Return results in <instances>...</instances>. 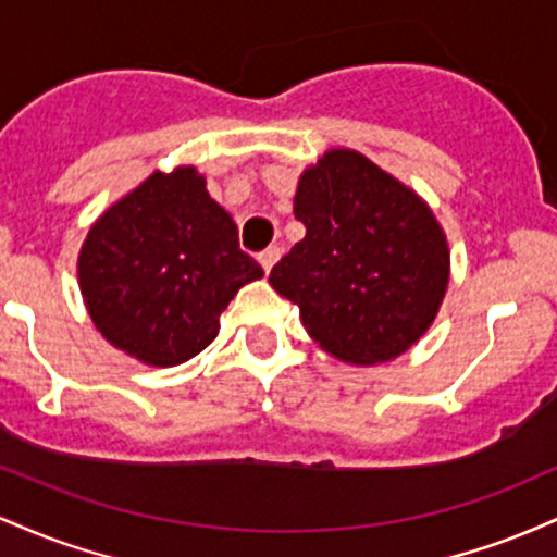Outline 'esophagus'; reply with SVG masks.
Instances as JSON below:
<instances>
[{
    "instance_id": "obj_1",
    "label": "esophagus",
    "mask_w": 557,
    "mask_h": 557,
    "mask_svg": "<svg viewBox=\"0 0 557 557\" xmlns=\"http://www.w3.org/2000/svg\"><path fill=\"white\" fill-rule=\"evenodd\" d=\"M277 259H280V248H277V246H270V248H267V251H261V253H259V264H261V270L270 272L272 267L277 264Z\"/></svg>"
}]
</instances>
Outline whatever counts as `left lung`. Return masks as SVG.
<instances>
[{
  "mask_svg": "<svg viewBox=\"0 0 557 557\" xmlns=\"http://www.w3.org/2000/svg\"><path fill=\"white\" fill-rule=\"evenodd\" d=\"M306 235L270 285L300 309L319 348L350 367L406 354L432 327L450 248L430 203L354 149H330L298 177Z\"/></svg>",
  "mask_w": 557,
  "mask_h": 557,
  "instance_id": "obj_1",
  "label": "left lung"
}]
</instances>
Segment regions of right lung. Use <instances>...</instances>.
I'll list each match as a JSON object with an SVG mask.
<instances>
[{
	"label": "right lung",
	"mask_w": 557,
	"mask_h": 557,
	"mask_svg": "<svg viewBox=\"0 0 557 557\" xmlns=\"http://www.w3.org/2000/svg\"><path fill=\"white\" fill-rule=\"evenodd\" d=\"M264 270L238 227L183 164L151 172L88 230L78 285L94 327L146 367H177L220 332V314Z\"/></svg>",
	"instance_id": "add662e5"
}]
</instances>
